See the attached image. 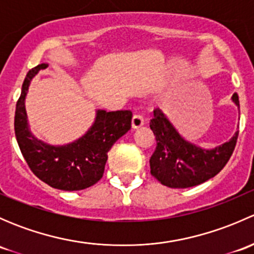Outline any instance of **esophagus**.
I'll list each match as a JSON object with an SVG mask.
<instances>
[{
	"instance_id": "obj_1",
	"label": "esophagus",
	"mask_w": 254,
	"mask_h": 254,
	"mask_svg": "<svg viewBox=\"0 0 254 254\" xmlns=\"http://www.w3.org/2000/svg\"><path fill=\"white\" fill-rule=\"evenodd\" d=\"M143 123H145V120H143L141 115L135 114L131 119V127L132 129H139V127H142Z\"/></svg>"
}]
</instances>
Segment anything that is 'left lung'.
Here are the masks:
<instances>
[{
    "instance_id": "8db88e82",
    "label": "left lung",
    "mask_w": 254,
    "mask_h": 254,
    "mask_svg": "<svg viewBox=\"0 0 254 254\" xmlns=\"http://www.w3.org/2000/svg\"><path fill=\"white\" fill-rule=\"evenodd\" d=\"M231 99L240 109L237 93ZM150 127L157 142L150 158L151 175L170 188H189L216 176L229 162L238 137L237 130L229 141L204 148L184 139L161 109L153 111Z\"/></svg>"
}]
</instances>
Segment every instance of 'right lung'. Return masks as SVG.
I'll use <instances>...</instances> for the list:
<instances>
[{
	"label": "right lung",
	"mask_w": 254,
	"mask_h": 254,
	"mask_svg": "<svg viewBox=\"0 0 254 254\" xmlns=\"http://www.w3.org/2000/svg\"><path fill=\"white\" fill-rule=\"evenodd\" d=\"M48 64H40L27 73L16 106L14 132L28 166L40 181L61 190H82L102 178L108 152L131 127L130 111L97 109L93 124L78 139L64 145H51L30 131L25 97L32 79Z\"/></svg>",
	"instance_id": "right-lung-1"
}]
</instances>
